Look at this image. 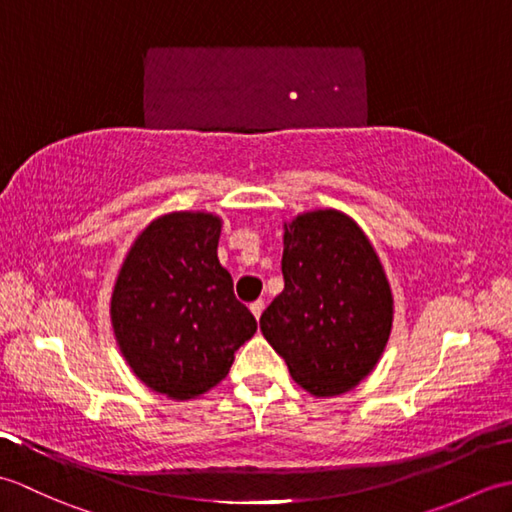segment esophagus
Listing matches in <instances>:
<instances>
[{
	"mask_svg": "<svg viewBox=\"0 0 512 512\" xmlns=\"http://www.w3.org/2000/svg\"><path fill=\"white\" fill-rule=\"evenodd\" d=\"M250 312L255 314V319L262 317V312H264V301H262V299H257V301L250 303Z\"/></svg>",
	"mask_w": 512,
	"mask_h": 512,
	"instance_id": "34e87169",
	"label": "esophagus"
}]
</instances>
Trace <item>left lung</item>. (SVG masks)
Returning a JSON list of instances; mask_svg holds the SVG:
<instances>
[{"mask_svg": "<svg viewBox=\"0 0 512 512\" xmlns=\"http://www.w3.org/2000/svg\"><path fill=\"white\" fill-rule=\"evenodd\" d=\"M284 292L259 319L264 339L312 396L354 389L383 356L394 295L376 248L350 215L314 209L284 222Z\"/></svg>", "mask_w": 512, "mask_h": 512, "instance_id": "1", "label": "left lung"}]
</instances>
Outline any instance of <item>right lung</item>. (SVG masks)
I'll use <instances>...</instances> for the list:
<instances>
[{"label": "right lung", "mask_w": 512, "mask_h": 512, "mask_svg": "<svg viewBox=\"0 0 512 512\" xmlns=\"http://www.w3.org/2000/svg\"><path fill=\"white\" fill-rule=\"evenodd\" d=\"M222 217L171 211L151 220L118 270L110 317L129 369L171 400H191L226 378L257 332L217 259Z\"/></svg>", "instance_id": "right-lung-1"}]
</instances>
